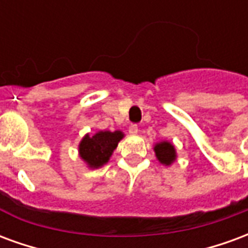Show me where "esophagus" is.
<instances>
[{
  "label": "esophagus",
  "instance_id": "1",
  "mask_svg": "<svg viewBox=\"0 0 248 248\" xmlns=\"http://www.w3.org/2000/svg\"><path fill=\"white\" fill-rule=\"evenodd\" d=\"M138 131H140V127H138V124H131L129 127V133L131 135H137L138 134Z\"/></svg>",
  "mask_w": 248,
  "mask_h": 248
}]
</instances>
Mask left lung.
<instances>
[{
    "label": "left lung",
    "instance_id": "obj_1",
    "mask_svg": "<svg viewBox=\"0 0 248 248\" xmlns=\"http://www.w3.org/2000/svg\"><path fill=\"white\" fill-rule=\"evenodd\" d=\"M154 153L158 162L163 166H171L177 161V150L175 146L169 140H161L154 145Z\"/></svg>",
    "mask_w": 248,
    "mask_h": 248
}]
</instances>
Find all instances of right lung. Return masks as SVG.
<instances>
[{"instance_id": "obj_1", "label": "right lung", "mask_w": 248, "mask_h": 248, "mask_svg": "<svg viewBox=\"0 0 248 248\" xmlns=\"http://www.w3.org/2000/svg\"><path fill=\"white\" fill-rule=\"evenodd\" d=\"M124 137L121 130H98L93 135L87 133L78 145V155L89 169H99L108 163Z\"/></svg>"}]
</instances>
